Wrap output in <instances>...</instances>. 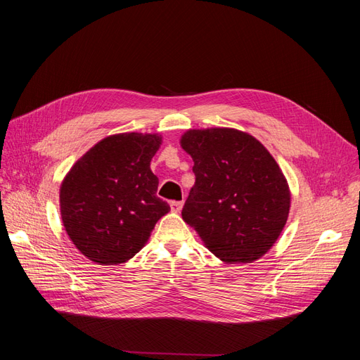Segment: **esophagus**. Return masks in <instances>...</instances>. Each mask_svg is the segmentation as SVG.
<instances>
[{
  "label": "esophagus",
  "mask_w": 360,
  "mask_h": 360,
  "mask_svg": "<svg viewBox=\"0 0 360 360\" xmlns=\"http://www.w3.org/2000/svg\"><path fill=\"white\" fill-rule=\"evenodd\" d=\"M169 205H171V210H172V212L179 213V212L183 209V201H172Z\"/></svg>",
  "instance_id": "obj_1"
}]
</instances>
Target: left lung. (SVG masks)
<instances>
[{
  "label": "left lung",
  "mask_w": 360,
  "mask_h": 360,
  "mask_svg": "<svg viewBox=\"0 0 360 360\" xmlns=\"http://www.w3.org/2000/svg\"><path fill=\"white\" fill-rule=\"evenodd\" d=\"M180 146L197 177L183 221L226 264L254 263L267 254L291 205L288 181L269 150L233 127L189 129Z\"/></svg>",
  "instance_id": "obj_1"
}]
</instances>
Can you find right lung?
<instances>
[{"label": "right lung", "mask_w": 360, "mask_h": 360, "mask_svg": "<svg viewBox=\"0 0 360 360\" xmlns=\"http://www.w3.org/2000/svg\"><path fill=\"white\" fill-rule=\"evenodd\" d=\"M160 144L159 134L110 135L76 160L63 179L64 230L93 263H126L169 212V205L156 197L159 179L150 169Z\"/></svg>", "instance_id": "right-lung-1"}]
</instances>
